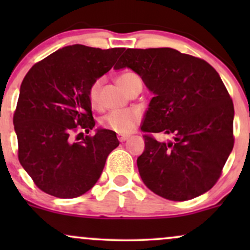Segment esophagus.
I'll return each instance as SVG.
<instances>
[{
  "label": "esophagus",
  "instance_id": "esophagus-1",
  "mask_svg": "<svg viewBox=\"0 0 250 250\" xmlns=\"http://www.w3.org/2000/svg\"><path fill=\"white\" fill-rule=\"evenodd\" d=\"M129 137H130L129 135H119V141L120 142H125V141H127Z\"/></svg>",
  "mask_w": 250,
  "mask_h": 250
}]
</instances>
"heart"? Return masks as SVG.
Segmentation results:
<instances>
[{"label":"heart","mask_w":250,"mask_h":250,"mask_svg":"<svg viewBox=\"0 0 250 250\" xmlns=\"http://www.w3.org/2000/svg\"><path fill=\"white\" fill-rule=\"evenodd\" d=\"M116 82L123 90L129 93L135 85L141 83V80L134 73H123L117 76ZM99 89L100 81L94 82L89 89V103L93 109L99 108ZM140 121H141V114L136 109H117V110L110 111L103 117L101 120V125L104 129L113 130L115 133L128 134L139 125Z\"/></svg>","instance_id":"b5f03b06"}]
</instances>
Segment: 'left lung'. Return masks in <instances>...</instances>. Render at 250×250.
Instances as JSON below:
<instances>
[{
  "label": "left lung",
  "mask_w": 250,
  "mask_h": 250,
  "mask_svg": "<svg viewBox=\"0 0 250 250\" xmlns=\"http://www.w3.org/2000/svg\"><path fill=\"white\" fill-rule=\"evenodd\" d=\"M125 67L154 94L141 130L174 136L169 142L143 136L137 157L143 183L171 201L205 194L234 147V104L220 75L205 60L171 48L127 49L114 68Z\"/></svg>",
  "instance_id": "left-lung-1"
}]
</instances>
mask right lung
Wrapping results in <instances>:
<instances>
[{"mask_svg": "<svg viewBox=\"0 0 250 250\" xmlns=\"http://www.w3.org/2000/svg\"><path fill=\"white\" fill-rule=\"evenodd\" d=\"M123 51L68 45L37 62L24 76L14 113L19 161L44 193L60 199L87 193L120 145L115 131L108 129L79 139L82 131L77 143L72 136L95 127L89 89Z\"/></svg>", "mask_w": 250, "mask_h": 250, "instance_id": "right-lung-1", "label": "right lung"}]
</instances>
